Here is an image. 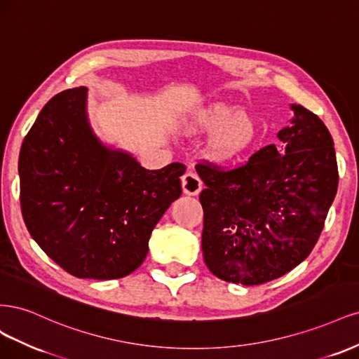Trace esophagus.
<instances>
[{
  "instance_id": "esophagus-1",
  "label": "esophagus",
  "mask_w": 359,
  "mask_h": 359,
  "mask_svg": "<svg viewBox=\"0 0 359 359\" xmlns=\"http://www.w3.org/2000/svg\"><path fill=\"white\" fill-rule=\"evenodd\" d=\"M182 188H183L184 194L198 195L201 192V189H203V182L198 177V175H195V172L189 171L182 179Z\"/></svg>"
}]
</instances>
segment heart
I'll return each instance as SVG.
<instances>
[{
	"mask_svg": "<svg viewBox=\"0 0 359 359\" xmlns=\"http://www.w3.org/2000/svg\"><path fill=\"white\" fill-rule=\"evenodd\" d=\"M195 130L213 134L209 155L219 163H226L246 154L255 143L258 123L252 114L238 107L216 104L196 118Z\"/></svg>",
	"mask_w": 359,
	"mask_h": 359,
	"instance_id": "1",
	"label": "heart"
}]
</instances>
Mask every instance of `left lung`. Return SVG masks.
<instances>
[{"label":"left lung","instance_id":"left-lung-1","mask_svg":"<svg viewBox=\"0 0 359 359\" xmlns=\"http://www.w3.org/2000/svg\"><path fill=\"white\" fill-rule=\"evenodd\" d=\"M295 118L246 164L196 165L205 189L203 257L219 279L246 286L282 277L313 250L334 201L339 170L332 137L315 113Z\"/></svg>","mask_w":359,"mask_h":359}]
</instances>
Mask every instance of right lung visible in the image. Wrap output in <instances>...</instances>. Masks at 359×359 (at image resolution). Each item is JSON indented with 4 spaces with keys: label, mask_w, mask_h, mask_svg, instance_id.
<instances>
[{
    "label": "right lung",
    "mask_w": 359,
    "mask_h": 359,
    "mask_svg": "<svg viewBox=\"0 0 359 359\" xmlns=\"http://www.w3.org/2000/svg\"><path fill=\"white\" fill-rule=\"evenodd\" d=\"M85 86L41 109L19 154L20 209L31 237L79 279L110 280L140 267L149 238L182 194L184 165L146 170L92 133Z\"/></svg>",
    "instance_id": "obj_1"
}]
</instances>
